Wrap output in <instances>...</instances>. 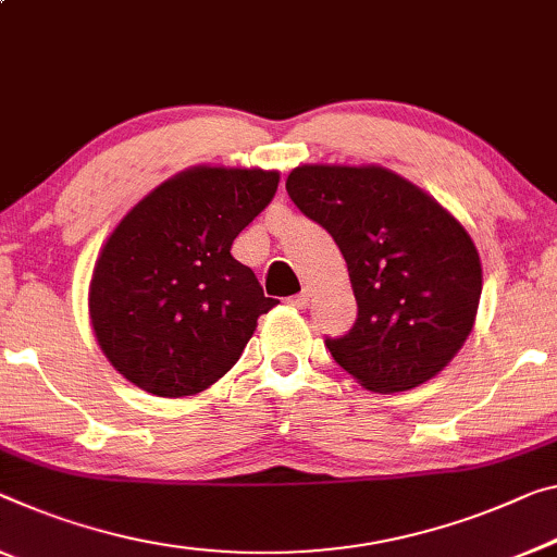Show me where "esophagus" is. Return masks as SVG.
<instances>
[{"mask_svg": "<svg viewBox=\"0 0 557 557\" xmlns=\"http://www.w3.org/2000/svg\"><path fill=\"white\" fill-rule=\"evenodd\" d=\"M308 298H311V290L308 288H304L301 294H296V296H290L288 301H290V306H296V308H304L306 304H308Z\"/></svg>", "mask_w": 557, "mask_h": 557, "instance_id": "1", "label": "esophagus"}]
</instances>
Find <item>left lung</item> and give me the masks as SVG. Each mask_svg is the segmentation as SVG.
Instances as JSON below:
<instances>
[{"mask_svg":"<svg viewBox=\"0 0 557 557\" xmlns=\"http://www.w3.org/2000/svg\"><path fill=\"white\" fill-rule=\"evenodd\" d=\"M290 201L333 236L358 304L326 338L333 361L373 393L431 381L473 331L483 269L460 221L383 166H296Z\"/></svg>","mask_w":557,"mask_h":557,"instance_id":"1","label":"left lung"}]
</instances>
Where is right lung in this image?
Here are the masks:
<instances>
[{"label":"right lung","instance_id":"obj_1","mask_svg":"<svg viewBox=\"0 0 557 557\" xmlns=\"http://www.w3.org/2000/svg\"><path fill=\"white\" fill-rule=\"evenodd\" d=\"M278 171L194 166L119 221L94 263L89 319L109 363L141 391H207L244 354L263 296L231 244L269 207Z\"/></svg>","mask_w":557,"mask_h":557}]
</instances>
